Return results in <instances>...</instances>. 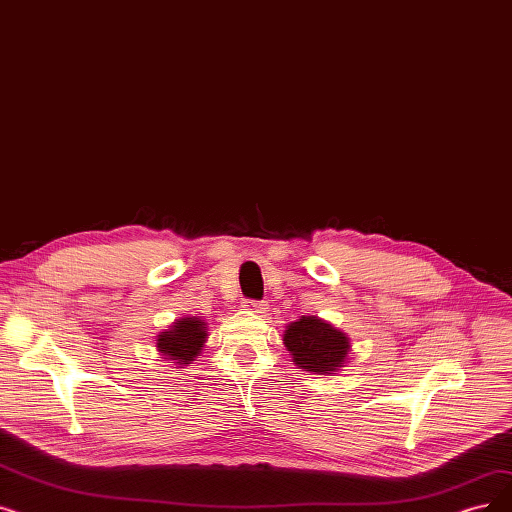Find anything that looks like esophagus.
Wrapping results in <instances>:
<instances>
[{
    "mask_svg": "<svg viewBox=\"0 0 512 512\" xmlns=\"http://www.w3.org/2000/svg\"><path fill=\"white\" fill-rule=\"evenodd\" d=\"M242 307L244 309H249V311H253V314H265V311H268V303L265 301H255V299H247V301H242Z\"/></svg>",
    "mask_w": 512,
    "mask_h": 512,
    "instance_id": "obj_1",
    "label": "esophagus"
}]
</instances>
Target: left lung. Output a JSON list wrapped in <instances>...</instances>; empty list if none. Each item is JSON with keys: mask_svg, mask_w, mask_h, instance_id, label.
<instances>
[{"mask_svg": "<svg viewBox=\"0 0 512 512\" xmlns=\"http://www.w3.org/2000/svg\"><path fill=\"white\" fill-rule=\"evenodd\" d=\"M284 345L299 368L316 374H335L349 351L343 332L314 316H303L288 326Z\"/></svg>", "mask_w": 512, "mask_h": 512, "instance_id": "1", "label": "left lung"}]
</instances>
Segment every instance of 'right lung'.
<instances>
[{"label":"right lung","mask_w":512,"mask_h":512,"mask_svg":"<svg viewBox=\"0 0 512 512\" xmlns=\"http://www.w3.org/2000/svg\"><path fill=\"white\" fill-rule=\"evenodd\" d=\"M207 339L205 322L196 318H182L175 326L157 339L159 351L165 360H175V364H190Z\"/></svg>","instance_id":"obj_1"}]
</instances>
